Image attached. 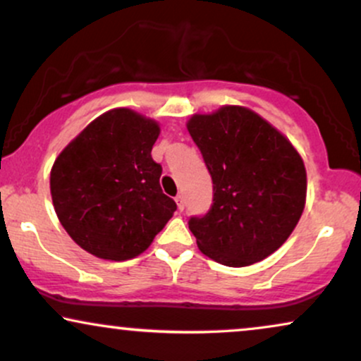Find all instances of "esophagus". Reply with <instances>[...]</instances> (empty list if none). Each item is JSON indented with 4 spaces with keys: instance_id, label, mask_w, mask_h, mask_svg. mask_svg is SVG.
Masks as SVG:
<instances>
[{
    "instance_id": "obj_1",
    "label": "esophagus",
    "mask_w": 361,
    "mask_h": 361,
    "mask_svg": "<svg viewBox=\"0 0 361 361\" xmlns=\"http://www.w3.org/2000/svg\"><path fill=\"white\" fill-rule=\"evenodd\" d=\"M175 202L178 204V209H180V212H183V209H185V198H183V195H178L176 198H175Z\"/></svg>"
}]
</instances>
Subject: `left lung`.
Returning a JSON list of instances; mask_svg holds the SVG:
<instances>
[{
    "instance_id": "left-lung-1",
    "label": "left lung",
    "mask_w": 361,
    "mask_h": 361,
    "mask_svg": "<svg viewBox=\"0 0 361 361\" xmlns=\"http://www.w3.org/2000/svg\"><path fill=\"white\" fill-rule=\"evenodd\" d=\"M188 131L213 181V204L188 226L214 262L248 267L276 252L307 198V171L293 145L243 106L195 115Z\"/></svg>"
}]
</instances>
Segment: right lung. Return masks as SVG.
I'll return each mask as SVG.
<instances>
[{
    "mask_svg": "<svg viewBox=\"0 0 361 361\" xmlns=\"http://www.w3.org/2000/svg\"><path fill=\"white\" fill-rule=\"evenodd\" d=\"M157 121L126 108L91 121L59 153L49 188L66 233L86 252L123 262L152 245L176 209L152 158Z\"/></svg>",
    "mask_w": 361,
    "mask_h": 361,
    "instance_id": "1",
    "label": "right lung"
}]
</instances>
